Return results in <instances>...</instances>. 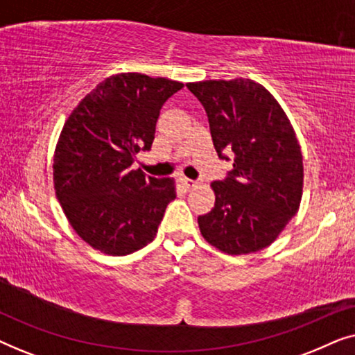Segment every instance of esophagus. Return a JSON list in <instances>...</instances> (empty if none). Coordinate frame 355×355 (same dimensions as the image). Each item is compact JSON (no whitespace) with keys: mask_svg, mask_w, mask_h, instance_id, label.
I'll use <instances>...</instances> for the list:
<instances>
[{"mask_svg":"<svg viewBox=\"0 0 355 355\" xmlns=\"http://www.w3.org/2000/svg\"><path fill=\"white\" fill-rule=\"evenodd\" d=\"M179 181H181V184L186 189H193V187H197L198 184H200V181H192V179H187V178H181Z\"/></svg>","mask_w":355,"mask_h":355,"instance_id":"esophagus-1","label":"esophagus"}]
</instances>
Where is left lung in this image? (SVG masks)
Listing matches in <instances>:
<instances>
[{
    "mask_svg": "<svg viewBox=\"0 0 355 355\" xmlns=\"http://www.w3.org/2000/svg\"><path fill=\"white\" fill-rule=\"evenodd\" d=\"M207 111L218 157H234L215 181V207L198 216L208 244L230 255L268 247L299 210L304 164L288 116L275 96L250 79L191 82Z\"/></svg>",
    "mask_w": 355,
    "mask_h": 355,
    "instance_id": "left-lung-1",
    "label": "left lung"
}]
</instances>
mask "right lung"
Instances as JSON below:
<instances>
[{"label":"right lung","instance_id":"obj_1","mask_svg":"<svg viewBox=\"0 0 355 355\" xmlns=\"http://www.w3.org/2000/svg\"><path fill=\"white\" fill-rule=\"evenodd\" d=\"M184 84L123 72L100 82L76 106L61 130L53 181L62 211L94 249L129 255L155 239L171 178L132 169L135 155L152 148L159 110Z\"/></svg>","mask_w":355,"mask_h":355}]
</instances>
